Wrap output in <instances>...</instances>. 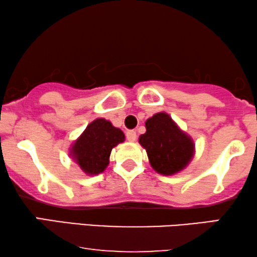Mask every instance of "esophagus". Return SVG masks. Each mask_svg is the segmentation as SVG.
<instances>
[{
    "label": "esophagus",
    "instance_id": "1",
    "mask_svg": "<svg viewBox=\"0 0 257 257\" xmlns=\"http://www.w3.org/2000/svg\"><path fill=\"white\" fill-rule=\"evenodd\" d=\"M126 139H127L128 142H136L137 139L136 131H133V130H128V131H126Z\"/></svg>",
    "mask_w": 257,
    "mask_h": 257
}]
</instances>
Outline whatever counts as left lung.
<instances>
[{
  "mask_svg": "<svg viewBox=\"0 0 257 257\" xmlns=\"http://www.w3.org/2000/svg\"><path fill=\"white\" fill-rule=\"evenodd\" d=\"M145 126L146 132L139 137V143L146 150L153 170L164 175L184 170L194 156L191 137L181 131L165 112L147 119Z\"/></svg>",
  "mask_w": 257,
  "mask_h": 257,
  "instance_id": "8db88e82",
  "label": "left lung"
}]
</instances>
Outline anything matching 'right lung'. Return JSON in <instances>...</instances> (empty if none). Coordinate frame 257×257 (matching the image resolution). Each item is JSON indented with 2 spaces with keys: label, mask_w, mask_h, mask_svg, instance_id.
<instances>
[{
  "label": "right lung",
  "mask_w": 257,
  "mask_h": 257,
  "mask_svg": "<svg viewBox=\"0 0 257 257\" xmlns=\"http://www.w3.org/2000/svg\"><path fill=\"white\" fill-rule=\"evenodd\" d=\"M124 140L121 130L114 127L106 119L98 118L87 125L70 153L86 174H99L107 167L112 149Z\"/></svg>",
  "instance_id": "add662e5"
}]
</instances>
